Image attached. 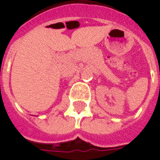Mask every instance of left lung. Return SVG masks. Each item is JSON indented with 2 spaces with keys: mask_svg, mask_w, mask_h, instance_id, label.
Returning a JSON list of instances; mask_svg holds the SVG:
<instances>
[{
  "mask_svg": "<svg viewBox=\"0 0 160 160\" xmlns=\"http://www.w3.org/2000/svg\"><path fill=\"white\" fill-rule=\"evenodd\" d=\"M159 87H160V86H159Z\"/></svg>",
  "mask_w": 160,
  "mask_h": 160,
  "instance_id": "obj_1",
  "label": "left lung"
}]
</instances>
